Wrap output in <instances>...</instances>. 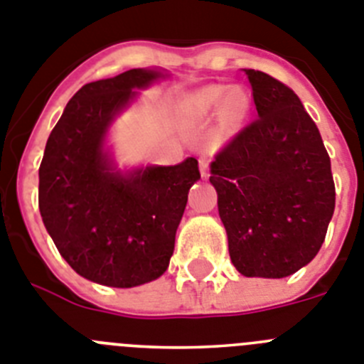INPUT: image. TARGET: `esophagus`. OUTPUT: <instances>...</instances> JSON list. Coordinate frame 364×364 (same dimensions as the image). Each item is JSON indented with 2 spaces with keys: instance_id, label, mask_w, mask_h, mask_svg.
Here are the masks:
<instances>
[{
  "instance_id": "34e87169",
  "label": "esophagus",
  "mask_w": 364,
  "mask_h": 364,
  "mask_svg": "<svg viewBox=\"0 0 364 364\" xmlns=\"http://www.w3.org/2000/svg\"><path fill=\"white\" fill-rule=\"evenodd\" d=\"M200 170L203 178H208V161L205 159V157H201L200 159Z\"/></svg>"
}]
</instances>
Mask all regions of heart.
Returning <instances> with one entry per match:
<instances>
[{"label":"heart","mask_w":364,"mask_h":364,"mask_svg":"<svg viewBox=\"0 0 364 364\" xmlns=\"http://www.w3.org/2000/svg\"><path fill=\"white\" fill-rule=\"evenodd\" d=\"M223 106L227 119L230 121H240L245 112H247V97L243 95V91L232 90L225 86H210L205 90L198 91L191 99V109L200 115H207V113H214Z\"/></svg>","instance_id":"b5f03b06"}]
</instances>
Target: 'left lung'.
I'll return each mask as SVG.
<instances>
[{"label": "left lung", "instance_id": "8db88e82", "mask_svg": "<svg viewBox=\"0 0 364 364\" xmlns=\"http://www.w3.org/2000/svg\"><path fill=\"white\" fill-rule=\"evenodd\" d=\"M258 117L218 151L210 183L243 277L284 278L314 260L333 216L331 163L291 87L243 69Z\"/></svg>", "mask_w": 364, "mask_h": 364}]
</instances>
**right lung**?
Listing matches in <instances>:
<instances>
[{
    "mask_svg": "<svg viewBox=\"0 0 364 364\" xmlns=\"http://www.w3.org/2000/svg\"><path fill=\"white\" fill-rule=\"evenodd\" d=\"M163 77L129 69L90 82L75 93L47 139L38 205L60 255L91 282L134 287L168 267L186 194L200 176L198 159L113 172L102 144L113 117Z\"/></svg>",
    "mask_w": 364,
    "mask_h": 364,
    "instance_id": "1",
    "label": "right lung"
}]
</instances>
